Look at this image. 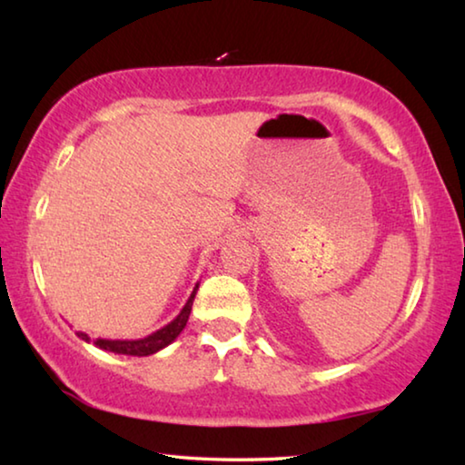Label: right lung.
<instances>
[{
	"label": "right lung",
	"instance_id": "obj_1",
	"mask_svg": "<svg viewBox=\"0 0 465 465\" xmlns=\"http://www.w3.org/2000/svg\"><path fill=\"white\" fill-rule=\"evenodd\" d=\"M196 289L199 285H194L191 297H188V302L183 310H180L178 316L166 324L160 330H155L153 334H149L145 338H137V341H106V338H96V341H92V338L85 334V332H77V336L82 338L85 342H94L98 346V349H104L114 352V355H131V357H147V355H153V352L166 349L170 342H174L178 334L183 332L188 316H191V310H193V302H194V295H196Z\"/></svg>",
	"mask_w": 465,
	"mask_h": 465
}]
</instances>
